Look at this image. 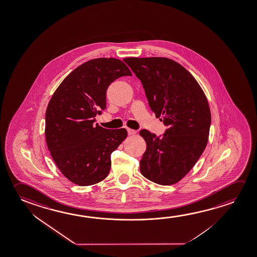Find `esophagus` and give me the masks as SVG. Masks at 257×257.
<instances>
[{
    "instance_id": "obj_1",
    "label": "esophagus",
    "mask_w": 257,
    "mask_h": 257,
    "mask_svg": "<svg viewBox=\"0 0 257 257\" xmlns=\"http://www.w3.org/2000/svg\"><path fill=\"white\" fill-rule=\"evenodd\" d=\"M127 132H128V135H136V131L130 129V128H128V129H127Z\"/></svg>"
}]
</instances>
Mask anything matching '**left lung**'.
Returning <instances> with one entry per match:
<instances>
[{"label": "left lung", "instance_id": "obj_1", "mask_svg": "<svg viewBox=\"0 0 257 257\" xmlns=\"http://www.w3.org/2000/svg\"><path fill=\"white\" fill-rule=\"evenodd\" d=\"M123 60L143 83L156 117L167 126L162 137L145 129L140 132L147 144L141 173L160 185L177 183L195 166L208 142L207 99L193 75L173 59L130 57Z\"/></svg>", "mask_w": 257, "mask_h": 257}]
</instances>
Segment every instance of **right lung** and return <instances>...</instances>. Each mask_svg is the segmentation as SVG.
Listing matches in <instances>:
<instances>
[{
  "label": "right lung",
  "mask_w": 257,
  "mask_h": 257,
  "mask_svg": "<svg viewBox=\"0 0 257 257\" xmlns=\"http://www.w3.org/2000/svg\"><path fill=\"white\" fill-rule=\"evenodd\" d=\"M132 75L120 59L99 58L76 67L57 88L45 114V140L59 171L79 186L93 185L109 174L111 153L127 137L124 128L94 124L106 107L112 82Z\"/></svg>",
  "instance_id": "obj_1"
}]
</instances>
